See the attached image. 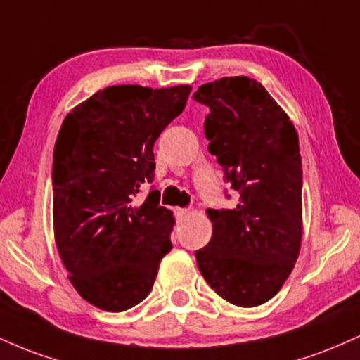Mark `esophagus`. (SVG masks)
I'll list each match as a JSON object with an SVG mask.
<instances>
[{"instance_id":"34e87169","label":"esophagus","mask_w":360,"mask_h":360,"mask_svg":"<svg viewBox=\"0 0 360 360\" xmlns=\"http://www.w3.org/2000/svg\"><path fill=\"white\" fill-rule=\"evenodd\" d=\"M176 217H177V220H179V221L186 220V218L189 217V210H186V208H177V210H176Z\"/></svg>"}]
</instances>
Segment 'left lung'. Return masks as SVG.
<instances>
[{
	"label": "left lung",
	"instance_id": "1",
	"mask_svg": "<svg viewBox=\"0 0 360 360\" xmlns=\"http://www.w3.org/2000/svg\"><path fill=\"white\" fill-rule=\"evenodd\" d=\"M210 108L208 150L238 191L233 210H206L212 240L196 250L206 283L235 307L278 295L303 233V169L296 128L260 82L245 76L206 82L193 94Z\"/></svg>",
	"mask_w": 360,
	"mask_h": 360
}]
</instances>
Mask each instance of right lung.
I'll list each match as a JSON object with an SVG mask.
<instances>
[{
	"label": "right lung",
	"mask_w": 360,
	"mask_h": 360,
	"mask_svg": "<svg viewBox=\"0 0 360 360\" xmlns=\"http://www.w3.org/2000/svg\"><path fill=\"white\" fill-rule=\"evenodd\" d=\"M191 86H110L62 122L53 147V235L76 291L93 307L125 311L150 292L172 249L174 217L152 189L154 143L183 113Z\"/></svg>",
	"instance_id": "1"
}]
</instances>
